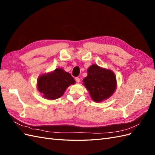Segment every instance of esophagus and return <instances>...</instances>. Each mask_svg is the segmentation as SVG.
I'll use <instances>...</instances> for the list:
<instances>
[{"label":"esophagus","mask_w":155,"mask_h":155,"mask_svg":"<svg viewBox=\"0 0 155 155\" xmlns=\"http://www.w3.org/2000/svg\"><path fill=\"white\" fill-rule=\"evenodd\" d=\"M75 80H76V81L77 82V83H80V81H81V78H78V77H76V78H75Z\"/></svg>","instance_id":"obj_1"}]
</instances>
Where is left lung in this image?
I'll list each match as a JSON object with an SVG mask.
<instances>
[{
    "instance_id": "8db88e82",
    "label": "left lung",
    "mask_w": 155,
    "mask_h": 155,
    "mask_svg": "<svg viewBox=\"0 0 155 155\" xmlns=\"http://www.w3.org/2000/svg\"><path fill=\"white\" fill-rule=\"evenodd\" d=\"M88 75L83 80L84 85L95 102H101L109 98L116 89L117 79L110 70L93 64L88 68Z\"/></svg>"
}]
</instances>
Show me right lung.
<instances>
[{
  "label": "right lung",
  "instance_id": "right-lung-1",
  "mask_svg": "<svg viewBox=\"0 0 155 155\" xmlns=\"http://www.w3.org/2000/svg\"><path fill=\"white\" fill-rule=\"evenodd\" d=\"M38 91L49 100L57 99L63 95L68 86L74 84L75 81L68 72L57 68L48 74H44L38 79Z\"/></svg>",
  "mask_w": 155,
  "mask_h": 155
}]
</instances>
